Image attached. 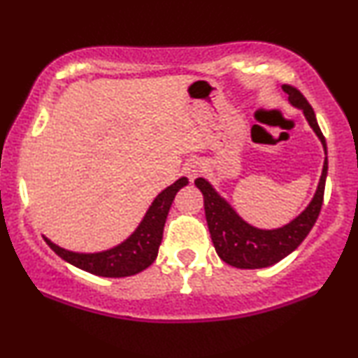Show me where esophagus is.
<instances>
[{"label": "esophagus", "mask_w": 358, "mask_h": 358, "mask_svg": "<svg viewBox=\"0 0 358 358\" xmlns=\"http://www.w3.org/2000/svg\"><path fill=\"white\" fill-rule=\"evenodd\" d=\"M203 170V165H201V162H198V160H193V162H190L187 165V168H185V171H187V175H188V178L190 180H193L195 178V176L200 173V171Z\"/></svg>", "instance_id": "esophagus-1"}]
</instances>
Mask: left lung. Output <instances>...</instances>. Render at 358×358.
Wrapping results in <instances>:
<instances>
[{
  "label": "left lung",
  "mask_w": 358,
  "mask_h": 358,
  "mask_svg": "<svg viewBox=\"0 0 358 358\" xmlns=\"http://www.w3.org/2000/svg\"><path fill=\"white\" fill-rule=\"evenodd\" d=\"M283 92L288 94V101L292 105L303 110L305 118L324 145L327 155L325 136L322 135L315 113L307 98L294 86L283 85ZM327 170H329V162L325 157L320 182H318L312 201L299 217L275 230H262V228L252 227L242 217H238V213L228 205L225 198L218 195L205 178H196L195 185L198 190L203 193L206 223H208L210 235H212L213 247L218 257L225 264L236 268H265L290 255L315 225L322 203H324Z\"/></svg>",
  "instance_id": "left-lung-1"
}]
</instances>
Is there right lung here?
I'll return each mask as SVG.
<instances>
[{
    "instance_id": "obj_1",
    "label": "right lung",
    "mask_w": 358,
    "mask_h": 358,
    "mask_svg": "<svg viewBox=\"0 0 358 358\" xmlns=\"http://www.w3.org/2000/svg\"><path fill=\"white\" fill-rule=\"evenodd\" d=\"M188 178H178L173 185L165 188L160 195L153 200L150 205L148 212L145 213L143 220L133 234L124 240L123 243L116 247L105 250L98 253H78L64 250L58 245H55L51 240L45 238V242L50 245L58 257H62L68 264L78 266L85 272L98 275V277H110V278H122L130 277L143 272L153 264L158 255L163 238V227H165L168 212L173 203V198L178 193L180 188L187 187Z\"/></svg>"
}]
</instances>
